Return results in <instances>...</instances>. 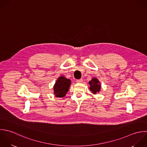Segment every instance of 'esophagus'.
I'll return each instance as SVG.
<instances>
[{
	"label": "esophagus",
	"instance_id": "esophagus-1",
	"mask_svg": "<svg viewBox=\"0 0 147 147\" xmlns=\"http://www.w3.org/2000/svg\"><path fill=\"white\" fill-rule=\"evenodd\" d=\"M77 83H82V82H83V80H82V79L77 80Z\"/></svg>",
	"mask_w": 147,
	"mask_h": 147
}]
</instances>
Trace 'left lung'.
Masks as SVG:
<instances>
[{"mask_svg": "<svg viewBox=\"0 0 147 147\" xmlns=\"http://www.w3.org/2000/svg\"><path fill=\"white\" fill-rule=\"evenodd\" d=\"M89 84L90 85V90L93 94H96L100 91L101 84L97 78H93L92 80L89 81Z\"/></svg>", "mask_w": 147, "mask_h": 147, "instance_id": "obj_1", "label": "left lung"}]
</instances>
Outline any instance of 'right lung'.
<instances>
[{"instance_id":"obj_1","label":"right lung","mask_w":147,"mask_h":147,"mask_svg":"<svg viewBox=\"0 0 147 147\" xmlns=\"http://www.w3.org/2000/svg\"><path fill=\"white\" fill-rule=\"evenodd\" d=\"M71 84V81L67 79L64 76L59 77L54 86V93L57 97H63L65 96L66 93L69 90V87Z\"/></svg>"}]
</instances>
